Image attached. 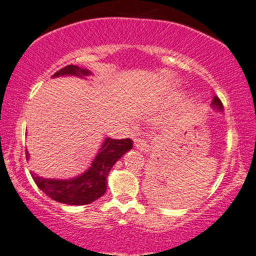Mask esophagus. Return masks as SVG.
<instances>
[{
	"label": "esophagus",
	"instance_id": "obj_1",
	"mask_svg": "<svg viewBox=\"0 0 256 256\" xmlns=\"http://www.w3.org/2000/svg\"><path fill=\"white\" fill-rule=\"evenodd\" d=\"M133 142H134V148L138 149V150L140 152H148L149 146L146 144V142L144 140L143 138H140V136H136Z\"/></svg>",
	"mask_w": 256,
	"mask_h": 256
}]
</instances>
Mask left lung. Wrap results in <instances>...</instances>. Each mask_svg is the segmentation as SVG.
Returning <instances> with one entry per match:
<instances>
[{
    "label": "left lung",
    "instance_id": "left-lung-1",
    "mask_svg": "<svg viewBox=\"0 0 256 256\" xmlns=\"http://www.w3.org/2000/svg\"><path fill=\"white\" fill-rule=\"evenodd\" d=\"M212 107H213L214 110H222V102H220V100L216 97V96H214V97H213V102H212Z\"/></svg>",
    "mask_w": 256,
    "mask_h": 256
}]
</instances>
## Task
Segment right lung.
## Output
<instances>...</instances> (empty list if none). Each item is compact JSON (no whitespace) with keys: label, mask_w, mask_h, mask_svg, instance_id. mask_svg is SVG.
Here are the masks:
<instances>
[{"label":"right lung","mask_w":256,"mask_h":256,"mask_svg":"<svg viewBox=\"0 0 256 256\" xmlns=\"http://www.w3.org/2000/svg\"><path fill=\"white\" fill-rule=\"evenodd\" d=\"M90 70H83L78 66H66L57 70L53 77L60 76H77L87 77ZM133 142L130 139L106 138L100 146L97 156L90 163V166L80 176L72 179H46L32 173L34 183L43 193L50 199L68 206H86L97 200L107 190V176L116 162L132 149ZM26 158L28 160L30 154L26 150Z\"/></svg>","instance_id":"obj_1"}]
</instances>
